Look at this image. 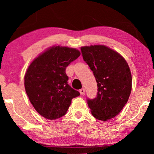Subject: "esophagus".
I'll return each mask as SVG.
<instances>
[{
	"mask_svg": "<svg viewBox=\"0 0 154 154\" xmlns=\"http://www.w3.org/2000/svg\"><path fill=\"white\" fill-rule=\"evenodd\" d=\"M80 93H81V95H83V94H85V89H84V88H81V89L80 90Z\"/></svg>",
	"mask_w": 154,
	"mask_h": 154,
	"instance_id": "esophagus-1",
	"label": "esophagus"
}]
</instances>
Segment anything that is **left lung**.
Returning a JSON list of instances; mask_svg holds the SVG:
<instances>
[{"label": "left lung", "mask_w": 154, "mask_h": 154, "mask_svg": "<svg viewBox=\"0 0 154 154\" xmlns=\"http://www.w3.org/2000/svg\"><path fill=\"white\" fill-rule=\"evenodd\" d=\"M82 56L95 77L97 95L87 99L95 119L105 121L119 114L127 103L132 90L129 66L121 54L104 45L85 46Z\"/></svg>", "instance_id": "8db88e82"}]
</instances>
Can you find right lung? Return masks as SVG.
Returning a JSON list of instances; mask_svg holds the SVG:
<instances>
[{
	"label": "right lung",
	"mask_w": 154,
	"mask_h": 154,
	"mask_svg": "<svg viewBox=\"0 0 154 154\" xmlns=\"http://www.w3.org/2000/svg\"><path fill=\"white\" fill-rule=\"evenodd\" d=\"M74 48L54 46L31 62L24 76V87L37 112L47 119L66 114L79 91L68 84L66 68L80 56Z\"/></svg>",
	"instance_id": "right-lung-1"
}]
</instances>
